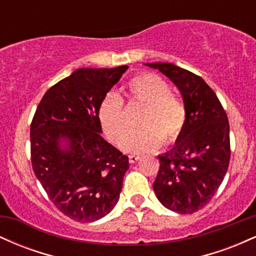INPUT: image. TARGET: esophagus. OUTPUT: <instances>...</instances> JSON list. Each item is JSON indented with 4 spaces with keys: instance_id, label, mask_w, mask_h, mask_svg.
Listing matches in <instances>:
<instances>
[{
    "instance_id": "obj_1",
    "label": "esophagus",
    "mask_w": 256,
    "mask_h": 256,
    "mask_svg": "<svg viewBox=\"0 0 256 256\" xmlns=\"http://www.w3.org/2000/svg\"><path fill=\"white\" fill-rule=\"evenodd\" d=\"M140 158V156H138V155H130V156H128V161H130L131 164H134V162H137Z\"/></svg>"
}]
</instances>
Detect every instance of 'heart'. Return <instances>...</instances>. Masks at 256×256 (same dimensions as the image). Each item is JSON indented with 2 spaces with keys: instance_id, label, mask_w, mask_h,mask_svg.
<instances>
[{
  "instance_id": "heart-1",
  "label": "heart",
  "mask_w": 256,
  "mask_h": 256,
  "mask_svg": "<svg viewBox=\"0 0 256 256\" xmlns=\"http://www.w3.org/2000/svg\"><path fill=\"white\" fill-rule=\"evenodd\" d=\"M128 95L132 102L143 104L140 124L143 125L128 134L122 100L110 92L102 100L98 108V119L107 136L116 142L122 138L120 148L128 152L156 150L164 140L171 143L183 130L186 110L178 96L171 92L168 83L152 73L138 74L128 80Z\"/></svg>"
}]
</instances>
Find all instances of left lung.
<instances>
[{
    "label": "left lung",
    "mask_w": 256,
    "mask_h": 256,
    "mask_svg": "<svg viewBox=\"0 0 256 256\" xmlns=\"http://www.w3.org/2000/svg\"><path fill=\"white\" fill-rule=\"evenodd\" d=\"M170 78L183 98L186 119L176 144L158 155L152 184L167 210L192 214L204 208L224 180L230 162V125L216 92L198 76L173 64H146Z\"/></svg>",
    "instance_id": "left-lung-1"
}]
</instances>
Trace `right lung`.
Returning <instances> with one entry per match:
<instances>
[{
    "instance_id": "right-lung-1",
    "label": "right lung",
    "mask_w": 256,
    "mask_h": 256,
    "mask_svg": "<svg viewBox=\"0 0 256 256\" xmlns=\"http://www.w3.org/2000/svg\"><path fill=\"white\" fill-rule=\"evenodd\" d=\"M128 68L77 70L44 94L32 119L34 174L76 222L104 218L119 201L128 158L101 136L98 108Z\"/></svg>"
}]
</instances>
